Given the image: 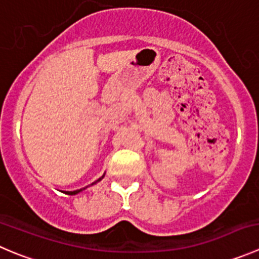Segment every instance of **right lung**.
<instances>
[{"label":"right lung","mask_w":259,"mask_h":259,"mask_svg":"<svg viewBox=\"0 0 259 259\" xmlns=\"http://www.w3.org/2000/svg\"><path fill=\"white\" fill-rule=\"evenodd\" d=\"M104 177H105V173H104V175H102V176H101V177H100V178H99V180H97V181H95V182H94V183H91V186H92V185H95V183L100 182V181H101V180H102V178H104ZM87 187H89V186H86V187H83V188H79V190H76V191H64V192H66V193H67V195H77V193H79V192H81V191L86 190V188H87Z\"/></svg>","instance_id":"add662e5"}]
</instances>
